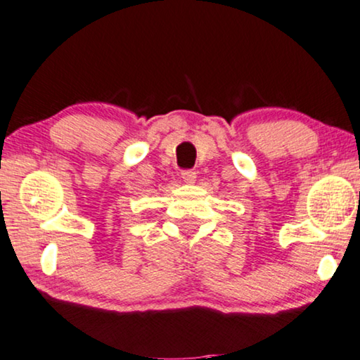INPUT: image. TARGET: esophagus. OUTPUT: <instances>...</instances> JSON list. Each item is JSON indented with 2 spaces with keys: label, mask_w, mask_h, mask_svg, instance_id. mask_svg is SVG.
I'll use <instances>...</instances> for the list:
<instances>
[{
  "label": "esophagus",
  "mask_w": 360,
  "mask_h": 360,
  "mask_svg": "<svg viewBox=\"0 0 360 360\" xmlns=\"http://www.w3.org/2000/svg\"><path fill=\"white\" fill-rule=\"evenodd\" d=\"M181 178H182V181L186 182V184H194L195 179H197V173H195V171H192V169H186V171H182V173H181Z\"/></svg>",
  "instance_id": "obj_1"
}]
</instances>
